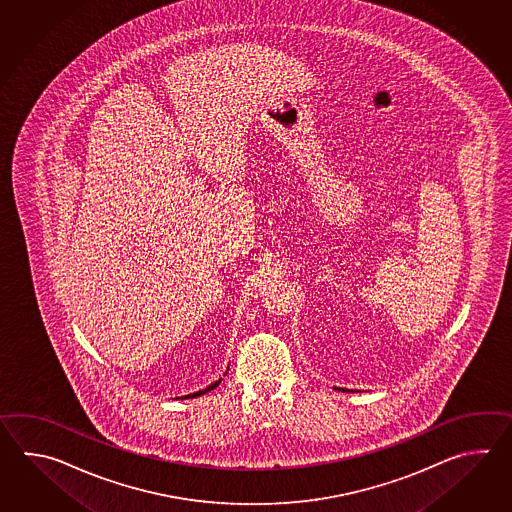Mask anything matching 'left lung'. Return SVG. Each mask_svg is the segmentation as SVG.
I'll list each match as a JSON object with an SVG mask.
<instances>
[{"instance_id": "8db88e82", "label": "left lung", "mask_w": 512, "mask_h": 512, "mask_svg": "<svg viewBox=\"0 0 512 512\" xmlns=\"http://www.w3.org/2000/svg\"><path fill=\"white\" fill-rule=\"evenodd\" d=\"M338 392H349V390H344V388H335Z\"/></svg>"}]
</instances>
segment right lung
<instances>
[{"label": "right lung", "instance_id": "add662e5", "mask_svg": "<svg viewBox=\"0 0 512 512\" xmlns=\"http://www.w3.org/2000/svg\"><path fill=\"white\" fill-rule=\"evenodd\" d=\"M227 371H225V375H227ZM219 382H221V379H219V381L212 382V384H210V386H207L205 390H199V392L192 393V395H185V397L186 399H188V397H199V395H203V393H207L210 392V390H214V388H218Z\"/></svg>", "mask_w": 512, "mask_h": 512}]
</instances>
